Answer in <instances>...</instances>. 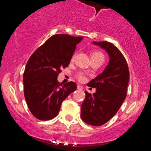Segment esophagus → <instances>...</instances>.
Listing matches in <instances>:
<instances>
[{"instance_id": "obj_1", "label": "esophagus", "mask_w": 151, "mask_h": 151, "mask_svg": "<svg viewBox=\"0 0 151 151\" xmlns=\"http://www.w3.org/2000/svg\"><path fill=\"white\" fill-rule=\"evenodd\" d=\"M77 89H79V90H82L83 89V86L81 85H79V84H78L77 85Z\"/></svg>"}]
</instances>
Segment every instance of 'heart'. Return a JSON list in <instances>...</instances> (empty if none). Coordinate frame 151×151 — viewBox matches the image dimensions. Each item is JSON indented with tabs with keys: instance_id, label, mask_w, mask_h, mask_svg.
I'll use <instances>...</instances> for the list:
<instances>
[{
	"instance_id": "b5f03b06",
	"label": "heart",
	"mask_w": 151,
	"mask_h": 151,
	"mask_svg": "<svg viewBox=\"0 0 151 151\" xmlns=\"http://www.w3.org/2000/svg\"><path fill=\"white\" fill-rule=\"evenodd\" d=\"M74 58H75V55H74L73 58H72V60H74ZM91 58H101L104 59V55L101 52H94L92 55V56H91ZM77 78L81 81H84L85 80V77H84V75L82 73L78 74L77 76Z\"/></svg>"
}]
</instances>
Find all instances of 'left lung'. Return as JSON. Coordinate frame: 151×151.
Returning a JSON list of instances; mask_svg holds the SVG:
<instances>
[{
	"mask_svg": "<svg viewBox=\"0 0 151 151\" xmlns=\"http://www.w3.org/2000/svg\"><path fill=\"white\" fill-rule=\"evenodd\" d=\"M104 50L109 57L104 72L91 79L88 86L96 88L93 94L85 91L81 106V118L86 124L100 126L117 113L127 93L129 70L124 55L112 43L92 42Z\"/></svg>",
	"mask_w": 151,
	"mask_h": 151,
	"instance_id": "1",
	"label": "left lung"
}]
</instances>
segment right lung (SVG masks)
Listing matches in <instances>:
<instances>
[{
	"instance_id": "1",
	"label": "right lung",
	"mask_w": 151,
	"mask_h": 151,
	"mask_svg": "<svg viewBox=\"0 0 151 151\" xmlns=\"http://www.w3.org/2000/svg\"><path fill=\"white\" fill-rule=\"evenodd\" d=\"M83 37L57 34L31 55L23 74L24 95L30 112L39 120L58 115L62 101L77 89L75 82L58 81L60 69L70 64L76 45Z\"/></svg>"
}]
</instances>
